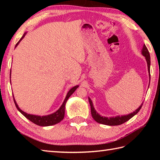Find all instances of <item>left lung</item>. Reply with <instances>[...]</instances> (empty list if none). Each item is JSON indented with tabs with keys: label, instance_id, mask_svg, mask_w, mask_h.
I'll return each mask as SVG.
<instances>
[{
	"label": "left lung",
	"instance_id": "8db88e82",
	"mask_svg": "<svg viewBox=\"0 0 160 160\" xmlns=\"http://www.w3.org/2000/svg\"><path fill=\"white\" fill-rule=\"evenodd\" d=\"M142 54L145 56L146 61H147L148 71H149V73H150V53H149L148 48L146 47V46L145 44L143 45V48L142 50ZM149 75H150V74H149ZM88 99H89V102H90V107H91V114H92V118H94V120L97 121V123L104 124V125H107V126H118V125H121V124H123V123L126 122L127 121H128L130 118H131L132 116H134L135 114H136V113H138V112H139L142 106V104L139 107V108H138V109L135 110L134 112L129 113L128 115L121 116H116V117L108 118V117H103V116H100L99 113L96 112L95 109H94L93 104H92V100L90 99V97H88Z\"/></svg>",
	"mask_w": 160,
	"mask_h": 160
}]
</instances>
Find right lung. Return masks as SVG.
I'll return each instance as SVG.
<instances>
[{
  "mask_svg": "<svg viewBox=\"0 0 160 160\" xmlns=\"http://www.w3.org/2000/svg\"><path fill=\"white\" fill-rule=\"evenodd\" d=\"M26 33L23 34V36L22 37L21 39L19 40V42L16 44L15 47L18 45L20 42H21V40L25 37ZM78 88V86H75L73 88L70 89V90L68 91L67 95L66 97V99H65L64 102L63 103V104L61 105V107L59 108V109L58 111H56L55 113H52V114L48 115V116H35V115H31L29 114V113H27L25 112H24L22 111L20 108L18 107L17 103H16L15 99H14V102L16 107L18 109L19 112H20L22 114H23L25 117L29 119V121H32V123H34L35 124H37L38 126H52V125H55V124L58 123L63 120L64 118V115H65V109H66V104L67 102V100L68 99L70 96L76 90V89Z\"/></svg>",
  "mask_w": 160,
  "mask_h": 160,
  "instance_id": "obj_1",
  "label": "right lung"
}]
</instances>
